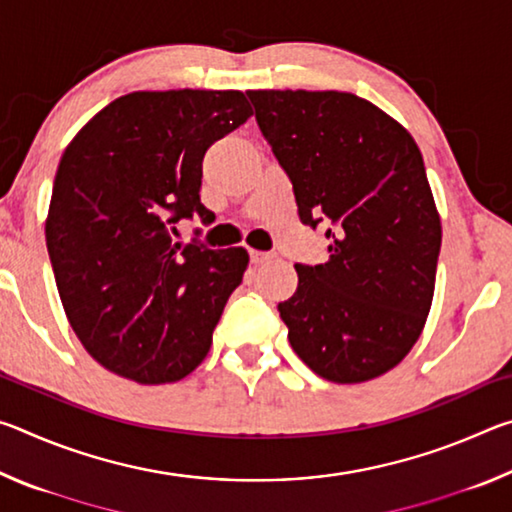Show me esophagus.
<instances>
[{
    "mask_svg": "<svg viewBox=\"0 0 512 512\" xmlns=\"http://www.w3.org/2000/svg\"><path fill=\"white\" fill-rule=\"evenodd\" d=\"M268 259H273V253H264V250H250V262L264 264Z\"/></svg>",
    "mask_w": 512,
    "mask_h": 512,
    "instance_id": "34e87169",
    "label": "esophagus"
}]
</instances>
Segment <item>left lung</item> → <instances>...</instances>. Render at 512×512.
Wrapping results in <instances>:
<instances>
[{
    "label": "left lung",
    "mask_w": 512,
    "mask_h": 512,
    "mask_svg": "<svg viewBox=\"0 0 512 512\" xmlns=\"http://www.w3.org/2000/svg\"><path fill=\"white\" fill-rule=\"evenodd\" d=\"M246 94L300 221L327 225L329 259L296 264L298 289L277 305L291 348L336 384L384 375L420 339L443 239L418 144L357 94Z\"/></svg>",
    "instance_id": "obj_1"
}]
</instances>
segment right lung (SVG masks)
Returning a JSON list of instances; mask_svg holds the SVG:
<instances>
[{"instance_id":"add662e5","label":"right lung","mask_w":512,"mask_h":512,"mask_svg":"<svg viewBox=\"0 0 512 512\" xmlns=\"http://www.w3.org/2000/svg\"><path fill=\"white\" fill-rule=\"evenodd\" d=\"M253 115L244 92H131L97 112L60 158L47 250L69 325L94 361L167 384L205 359L244 248L173 244L201 203L210 146Z\"/></svg>"}]
</instances>
